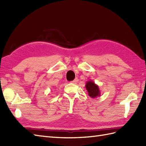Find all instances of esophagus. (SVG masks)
Segmentation results:
<instances>
[{"label":"esophagus","instance_id":"34e87169","mask_svg":"<svg viewBox=\"0 0 146 146\" xmlns=\"http://www.w3.org/2000/svg\"><path fill=\"white\" fill-rule=\"evenodd\" d=\"M78 79L77 78H76L75 80H73V81H71V82L73 83H76L77 82H78Z\"/></svg>","mask_w":146,"mask_h":146}]
</instances>
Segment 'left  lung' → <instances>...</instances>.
<instances>
[{
    "instance_id": "8db88e82",
    "label": "left lung",
    "mask_w": 146,
    "mask_h": 146,
    "mask_svg": "<svg viewBox=\"0 0 146 146\" xmlns=\"http://www.w3.org/2000/svg\"><path fill=\"white\" fill-rule=\"evenodd\" d=\"M85 87L86 90L88 91V95L90 97L95 98L100 96V90L99 86L97 84H95V82L92 80L87 81V82L86 83Z\"/></svg>"
}]
</instances>
